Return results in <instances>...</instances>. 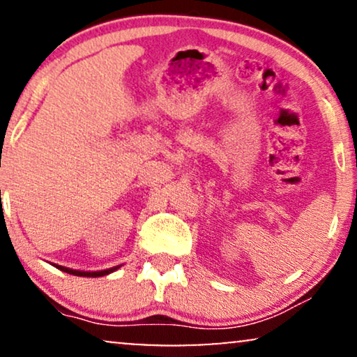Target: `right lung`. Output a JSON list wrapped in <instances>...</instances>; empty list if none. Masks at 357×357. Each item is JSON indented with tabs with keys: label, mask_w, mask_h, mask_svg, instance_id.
I'll return each mask as SVG.
<instances>
[{
	"label": "right lung",
	"mask_w": 357,
	"mask_h": 357,
	"mask_svg": "<svg viewBox=\"0 0 357 357\" xmlns=\"http://www.w3.org/2000/svg\"><path fill=\"white\" fill-rule=\"evenodd\" d=\"M58 270L65 271V273H70V275H75V276H86V278H99V276H105V275H110L112 271H115L116 268H109V270H104V271H77V270H70V268H65V266H60V265H55Z\"/></svg>",
	"instance_id": "right-lung-1"
}]
</instances>
